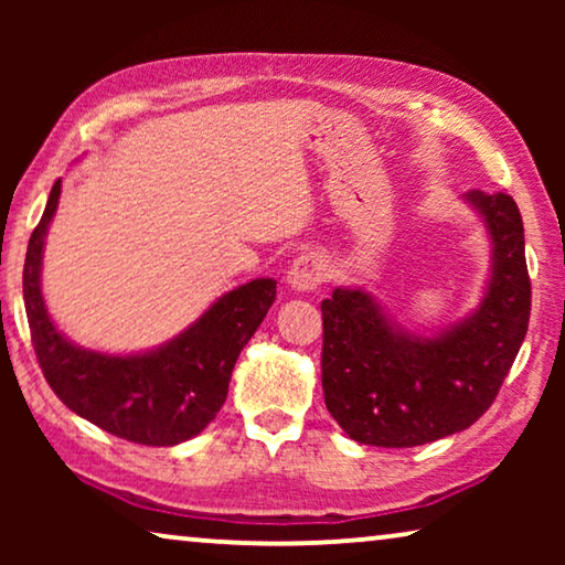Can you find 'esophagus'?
Returning <instances> with one entry per match:
<instances>
[{
  "label": "esophagus",
  "instance_id": "1",
  "mask_svg": "<svg viewBox=\"0 0 565 565\" xmlns=\"http://www.w3.org/2000/svg\"><path fill=\"white\" fill-rule=\"evenodd\" d=\"M327 280V265L319 254L306 252L300 254L298 259H292L288 269V285L298 292H311L319 288V285Z\"/></svg>",
  "mask_w": 565,
  "mask_h": 565
}]
</instances>
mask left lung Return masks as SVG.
<instances>
[{
    "mask_svg": "<svg viewBox=\"0 0 565 565\" xmlns=\"http://www.w3.org/2000/svg\"><path fill=\"white\" fill-rule=\"evenodd\" d=\"M491 238L481 303L435 337L388 319L360 288L321 303V385L329 414L360 445L416 447L468 429L497 398L530 323L520 207L504 192H466Z\"/></svg>",
    "mask_w": 565,
    "mask_h": 565,
    "instance_id": "8db88e82",
    "label": "left lung"
}]
</instances>
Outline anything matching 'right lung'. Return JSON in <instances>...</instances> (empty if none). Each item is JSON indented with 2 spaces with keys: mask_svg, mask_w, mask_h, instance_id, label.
I'll list each match as a JSON object with an SVG mask.
<instances>
[{
  "mask_svg": "<svg viewBox=\"0 0 565 565\" xmlns=\"http://www.w3.org/2000/svg\"><path fill=\"white\" fill-rule=\"evenodd\" d=\"M58 195L61 180L53 184L43 218L30 236L22 269L30 337L45 381L74 414L128 443L172 447L200 435L221 412L238 352L275 303L277 282L259 277L238 285L157 350H84L56 329L41 292L45 234Z\"/></svg>",
  "mask_w": 565,
  "mask_h": 565,
  "instance_id": "add662e5",
  "label": "right lung"
}]
</instances>
